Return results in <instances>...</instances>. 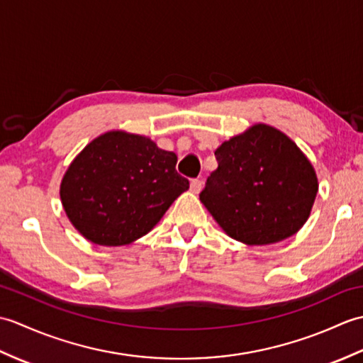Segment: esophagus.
I'll return each instance as SVG.
<instances>
[{"instance_id": "34e87169", "label": "esophagus", "mask_w": 363, "mask_h": 363, "mask_svg": "<svg viewBox=\"0 0 363 363\" xmlns=\"http://www.w3.org/2000/svg\"><path fill=\"white\" fill-rule=\"evenodd\" d=\"M201 189H203V182L199 181V179H191L190 181V190L194 191V194H199V191H201Z\"/></svg>"}]
</instances>
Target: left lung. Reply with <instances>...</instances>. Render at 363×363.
Returning a JSON list of instances; mask_svg holds the SVG:
<instances>
[{
	"mask_svg": "<svg viewBox=\"0 0 363 363\" xmlns=\"http://www.w3.org/2000/svg\"><path fill=\"white\" fill-rule=\"evenodd\" d=\"M218 168L199 199L225 233L246 245L277 243L307 221L318 191L312 164L295 142L254 125L221 143Z\"/></svg>",
	"mask_w": 363,
	"mask_h": 363,
	"instance_id": "8db88e82",
	"label": "left lung"
}]
</instances>
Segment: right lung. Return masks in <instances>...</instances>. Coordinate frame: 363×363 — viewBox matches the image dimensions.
Segmentation results:
<instances>
[{
  "label": "right lung",
  "mask_w": 363,
  "mask_h": 363,
  "mask_svg": "<svg viewBox=\"0 0 363 363\" xmlns=\"http://www.w3.org/2000/svg\"><path fill=\"white\" fill-rule=\"evenodd\" d=\"M176 154L151 138L111 130L91 140L68 167L60 199L72 225L91 243H133L157 225L189 189Z\"/></svg>",
  "instance_id": "add662e5"
}]
</instances>
